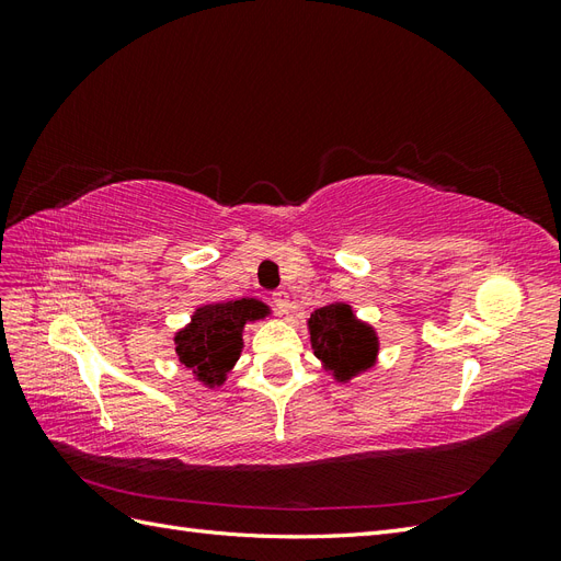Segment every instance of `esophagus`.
Wrapping results in <instances>:
<instances>
[{"instance_id": "34e87169", "label": "esophagus", "mask_w": 561, "mask_h": 561, "mask_svg": "<svg viewBox=\"0 0 561 561\" xmlns=\"http://www.w3.org/2000/svg\"><path fill=\"white\" fill-rule=\"evenodd\" d=\"M271 299H274V307L278 313H290V295H287L285 290H276L274 295H271Z\"/></svg>"}]
</instances>
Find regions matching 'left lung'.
Masks as SVG:
<instances>
[{"label":"left lung","mask_w":561,"mask_h":561,"mask_svg":"<svg viewBox=\"0 0 561 561\" xmlns=\"http://www.w3.org/2000/svg\"><path fill=\"white\" fill-rule=\"evenodd\" d=\"M311 348L336 381H351L377 363L379 336L358 320L346 301L320 307L309 318Z\"/></svg>","instance_id":"left-lung-1"}]
</instances>
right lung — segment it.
<instances>
[{"label": "right lung", "mask_w": 561, "mask_h": 561, "mask_svg": "<svg viewBox=\"0 0 561 561\" xmlns=\"http://www.w3.org/2000/svg\"><path fill=\"white\" fill-rule=\"evenodd\" d=\"M268 307L260 299H236L198 307L190 325L175 334L180 363L208 388L222 386L229 369L241 358L248 322L266 318Z\"/></svg>", "instance_id": "right-lung-1"}]
</instances>
